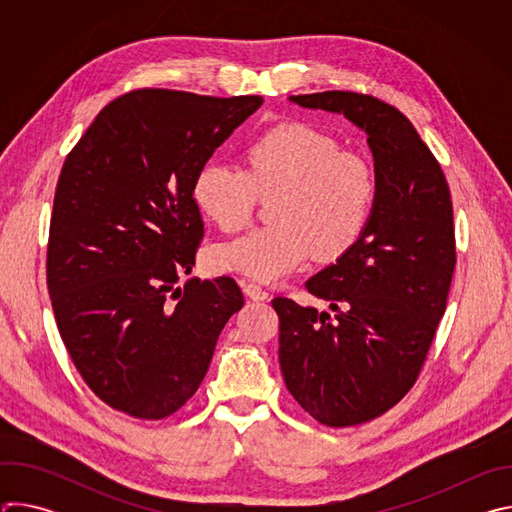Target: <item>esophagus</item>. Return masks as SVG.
I'll return each instance as SVG.
<instances>
[{
	"label": "esophagus",
	"instance_id": "obj_1",
	"mask_svg": "<svg viewBox=\"0 0 512 512\" xmlns=\"http://www.w3.org/2000/svg\"><path fill=\"white\" fill-rule=\"evenodd\" d=\"M243 291H245V296H249V298L255 300V302H263V300L269 298L267 291H265L259 283H255V281H247V283L243 285Z\"/></svg>",
	"mask_w": 512,
	"mask_h": 512
}]
</instances>
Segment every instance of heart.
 Instances as JSON below:
<instances>
[{
	"label": "heart",
	"mask_w": 512,
	"mask_h": 512,
	"mask_svg": "<svg viewBox=\"0 0 512 512\" xmlns=\"http://www.w3.org/2000/svg\"><path fill=\"white\" fill-rule=\"evenodd\" d=\"M200 212L225 233L243 229L257 196L271 198L269 227L218 243L210 265L257 281H275L314 253L336 261L362 237L377 200L371 162L308 123H279L245 150V170L225 162L200 168L192 184Z\"/></svg>",
	"instance_id": "obj_1"
}]
</instances>
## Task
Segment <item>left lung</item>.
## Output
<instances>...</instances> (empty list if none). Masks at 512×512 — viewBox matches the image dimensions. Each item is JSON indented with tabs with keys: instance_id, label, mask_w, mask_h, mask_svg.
<instances>
[{
	"instance_id": "1",
	"label": "left lung",
	"mask_w": 512,
	"mask_h": 512,
	"mask_svg": "<svg viewBox=\"0 0 512 512\" xmlns=\"http://www.w3.org/2000/svg\"><path fill=\"white\" fill-rule=\"evenodd\" d=\"M367 133L377 200L358 243L306 281L328 312L275 298L287 391L320 423L348 427L397 405L419 377L456 267L446 176L411 121L350 91L289 97Z\"/></svg>"
}]
</instances>
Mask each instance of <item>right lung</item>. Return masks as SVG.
<instances>
[{"instance_id":"right-lung-1","label":"right lung","mask_w":512,"mask_h":512,"mask_svg":"<svg viewBox=\"0 0 512 512\" xmlns=\"http://www.w3.org/2000/svg\"><path fill=\"white\" fill-rule=\"evenodd\" d=\"M261 103L257 95L131 91L95 117L64 160L48 294L77 371L117 411L137 419L178 411L245 304L231 277L174 285L192 271L204 235L194 178Z\"/></svg>"}]
</instances>
